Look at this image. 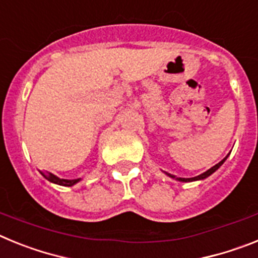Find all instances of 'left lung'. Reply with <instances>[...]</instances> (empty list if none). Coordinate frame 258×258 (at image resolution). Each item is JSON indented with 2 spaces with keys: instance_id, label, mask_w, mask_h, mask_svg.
<instances>
[{
  "instance_id": "obj_1",
  "label": "left lung",
  "mask_w": 258,
  "mask_h": 258,
  "mask_svg": "<svg viewBox=\"0 0 258 258\" xmlns=\"http://www.w3.org/2000/svg\"><path fill=\"white\" fill-rule=\"evenodd\" d=\"M227 156H229V155H227ZM227 156L225 157V159H223V160H221L220 163L218 164H216V165L214 166H212L211 169H208L207 170V172H204V173H202V174H199V175H197V177H192V178H181V177H177V178L175 179H178V181H181V182H192V181H202V179H204V178H207V177H209V175L211 174H213L214 172H216V170L218 169V168H220L221 165H222L223 163H225V160H226L227 159ZM166 175H169L170 178H174L175 175H173V174H169V173H165Z\"/></svg>"
}]
</instances>
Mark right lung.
<instances>
[{
  "label": "right lung",
  "mask_w": 258,
  "mask_h": 258,
  "mask_svg": "<svg viewBox=\"0 0 258 258\" xmlns=\"http://www.w3.org/2000/svg\"><path fill=\"white\" fill-rule=\"evenodd\" d=\"M40 173L42 175H44V177L47 179V181L52 182V183L60 184V186H74L75 183H77V182L81 181V178H77V179H63V178H59V177H56V175L51 174V173H49V172H41V170H40Z\"/></svg>",
  "instance_id": "1"
}]
</instances>
